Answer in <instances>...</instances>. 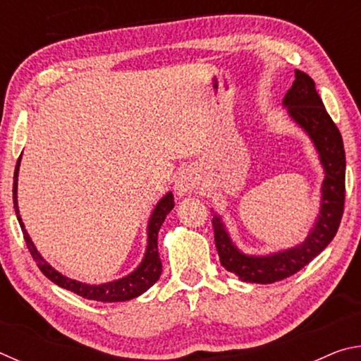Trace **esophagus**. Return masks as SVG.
<instances>
[{
	"label": "esophagus",
	"mask_w": 361,
	"mask_h": 361,
	"mask_svg": "<svg viewBox=\"0 0 361 361\" xmlns=\"http://www.w3.org/2000/svg\"><path fill=\"white\" fill-rule=\"evenodd\" d=\"M199 185V180H197V175L194 173V170L191 169H186L183 170V172L178 175V178L175 181V189H176V194H188L191 192L192 189L197 188Z\"/></svg>",
	"instance_id": "obj_1"
}]
</instances>
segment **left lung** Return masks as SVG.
I'll return each instance as SVG.
<instances>
[{"mask_svg":"<svg viewBox=\"0 0 361 361\" xmlns=\"http://www.w3.org/2000/svg\"><path fill=\"white\" fill-rule=\"evenodd\" d=\"M283 105L302 129L309 133L325 169L322 186V210L310 234L301 245L271 256H247L229 239L218 215L213 213L215 245L221 266L243 282L274 283L293 276L320 255L333 240L344 213L345 152L341 132L329 118L315 82L304 71L295 70V81L285 94Z\"/></svg>","mask_w":361,"mask_h":361,"instance_id":"left-lung-1","label":"left lung"}]
</instances>
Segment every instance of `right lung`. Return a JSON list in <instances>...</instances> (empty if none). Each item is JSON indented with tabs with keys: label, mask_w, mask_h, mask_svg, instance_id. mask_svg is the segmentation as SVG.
<instances>
[{
	"label": "right lung",
	"mask_w": 361,
	"mask_h": 361,
	"mask_svg": "<svg viewBox=\"0 0 361 361\" xmlns=\"http://www.w3.org/2000/svg\"><path fill=\"white\" fill-rule=\"evenodd\" d=\"M19 166H20V157L17 159V166L14 172V188H12V195H14V209L17 219H19V224L23 232V239L27 242V248L30 255L33 256L36 264H38L39 271L44 274V276L59 286H62L65 290H70L76 295L82 296L85 299H92V301H100V302H121V301H129L142 295L149 286L157 282V279L161 277L162 272V262L159 258L157 252V232L161 229L164 219L169 215V212L173 209V194L169 192L161 199V202L156 205L154 212L149 218L148 224V248H146L145 258L135 271L124 279L116 280V282L103 283V285H85L81 282H76V280H71L68 277L62 276V274L57 272L56 269L51 267L47 262L41 258L38 250L35 248L33 242L30 240V237L25 231V226L22 223V218L19 216V207H17V175H19Z\"/></svg>",
	"instance_id": "add662e5"
}]
</instances>
